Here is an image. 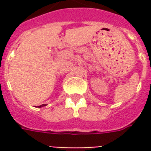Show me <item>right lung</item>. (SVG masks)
I'll use <instances>...</instances> for the list:
<instances>
[{
	"label": "right lung",
	"instance_id": "obj_1",
	"mask_svg": "<svg viewBox=\"0 0 151 151\" xmlns=\"http://www.w3.org/2000/svg\"><path fill=\"white\" fill-rule=\"evenodd\" d=\"M43 106H46V104H42V105H40V106H39V108H41V107H43Z\"/></svg>",
	"mask_w": 151,
	"mask_h": 151
}]
</instances>
